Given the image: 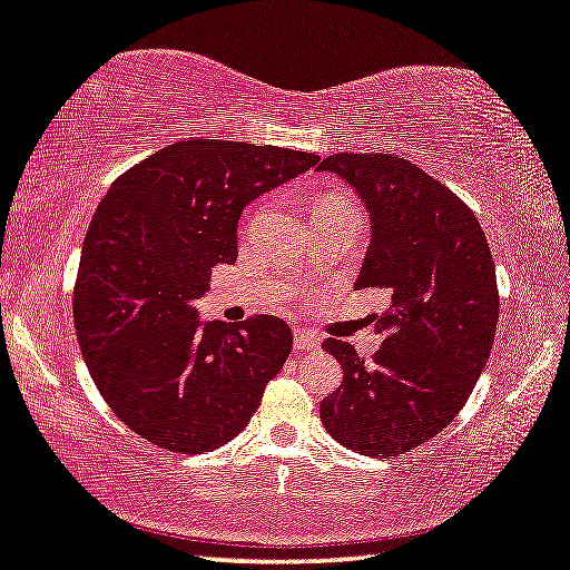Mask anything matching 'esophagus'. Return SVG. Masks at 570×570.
Segmentation results:
<instances>
[{
  "instance_id": "obj_1",
  "label": "esophagus",
  "mask_w": 570,
  "mask_h": 570,
  "mask_svg": "<svg viewBox=\"0 0 570 570\" xmlns=\"http://www.w3.org/2000/svg\"><path fill=\"white\" fill-rule=\"evenodd\" d=\"M317 347H320V337L312 330H304V327H296L294 330V350L312 352V350H317Z\"/></svg>"
}]
</instances>
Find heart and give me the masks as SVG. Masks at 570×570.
Segmentation results:
<instances>
[{
  "label": "heart",
  "mask_w": 570,
  "mask_h": 570,
  "mask_svg": "<svg viewBox=\"0 0 570 570\" xmlns=\"http://www.w3.org/2000/svg\"><path fill=\"white\" fill-rule=\"evenodd\" d=\"M322 207H352V203L345 195H324L320 197L317 205H314V210H322Z\"/></svg>",
  "instance_id": "heart-1"
}]
</instances>
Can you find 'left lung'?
Wrapping results in <instances>:
<instances>
[{
  "label": "left lung",
  "instance_id": "left-lung-1",
  "mask_svg": "<svg viewBox=\"0 0 570 570\" xmlns=\"http://www.w3.org/2000/svg\"><path fill=\"white\" fill-rule=\"evenodd\" d=\"M370 218L355 288H383L381 350L365 363L352 345L324 350L345 377L320 403L334 441L365 456H399L449 426L490 360L500 296L474 213L439 179L393 155H332Z\"/></svg>",
  "mask_w": 570,
  "mask_h": 570
}]
</instances>
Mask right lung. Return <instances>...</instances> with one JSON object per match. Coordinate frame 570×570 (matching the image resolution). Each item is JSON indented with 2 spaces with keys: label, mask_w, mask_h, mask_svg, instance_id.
I'll list each match as a JSON object with an SVG mask.
<instances>
[{
  "label": "right lung",
  "mask_w": 570,
  "mask_h": 570,
  "mask_svg": "<svg viewBox=\"0 0 570 570\" xmlns=\"http://www.w3.org/2000/svg\"><path fill=\"white\" fill-rule=\"evenodd\" d=\"M317 155L193 139L116 179L90 220L73 320L90 377L141 439L203 454L248 426L292 352L274 314L203 322L213 266L236 264L243 207L304 175Z\"/></svg>",
  "instance_id": "obj_1"
}]
</instances>
